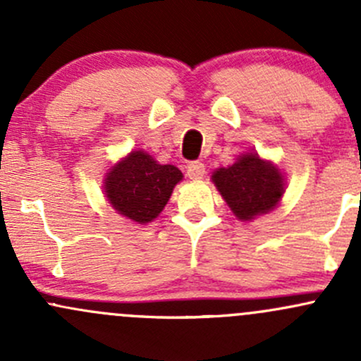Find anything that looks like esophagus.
Listing matches in <instances>:
<instances>
[{
  "label": "esophagus",
  "instance_id": "34e87169",
  "mask_svg": "<svg viewBox=\"0 0 361 361\" xmlns=\"http://www.w3.org/2000/svg\"><path fill=\"white\" fill-rule=\"evenodd\" d=\"M204 174H206V166L202 162H199V160H194V162H190L187 166V176L190 180H201Z\"/></svg>",
  "mask_w": 361,
  "mask_h": 361
}]
</instances>
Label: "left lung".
Wrapping results in <instances>:
<instances>
[{"label":"left lung","instance_id":"1","mask_svg":"<svg viewBox=\"0 0 361 361\" xmlns=\"http://www.w3.org/2000/svg\"><path fill=\"white\" fill-rule=\"evenodd\" d=\"M213 181L235 216L248 221L274 209L285 192L279 169L257 154H246L231 167L214 171Z\"/></svg>","mask_w":361,"mask_h":361}]
</instances>
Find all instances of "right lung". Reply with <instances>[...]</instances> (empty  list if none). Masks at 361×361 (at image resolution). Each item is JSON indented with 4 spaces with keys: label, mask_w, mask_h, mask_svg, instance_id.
Segmentation results:
<instances>
[{
    "label": "right lung",
    "mask_w": 361,
    "mask_h": 361,
    "mask_svg": "<svg viewBox=\"0 0 361 361\" xmlns=\"http://www.w3.org/2000/svg\"><path fill=\"white\" fill-rule=\"evenodd\" d=\"M181 178L178 167L162 166L137 150L111 167L104 180V192L120 214L137 224H148L159 216Z\"/></svg>",
    "instance_id": "obj_1"
}]
</instances>
